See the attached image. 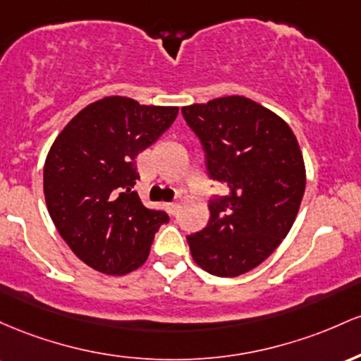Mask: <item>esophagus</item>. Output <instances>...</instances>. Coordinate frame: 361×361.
Listing matches in <instances>:
<instances>
[{
  "label": "esophagus",
  "instance_id": "esophagus-1",
  "mask_svg": "<svg viewBox=\"0 0 361 361\" xmlns=\"http://www.w3.org/2000/svg\"><path fill=\"white\" fill-rule=\"evenodd\" d=\"M167 209H169V213L170 214H177V212H179V202H176V201H172V202H167Z\"/></svg>",
  "mask_w": 361,
  "mask_h": 361
}]
</instances>
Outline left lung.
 I'll return each instance as SVG.
<instances>
[{
  "mask_svg": "<svg viewBox=\"0 0 361 361\" xmlns=\"http://www.w3.org/2000/svg\"><path fill=\"white\" fill-rule=\"evenodd\" d=\"M182 116L200 137L209 177L228 191L209 200L208 225L188 235L192 259L214 276H240L273 254L297 218L300 147L281 117L240 95L188 105Z\"/></svg>",
  "mask_w": 361,
  "mask_h": 361,
  "instance_id": "8db88e82",
  "label": "left lung"
}]
</instances>
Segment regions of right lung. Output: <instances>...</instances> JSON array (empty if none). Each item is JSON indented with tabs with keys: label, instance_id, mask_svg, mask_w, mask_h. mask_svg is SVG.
<instances>
[{
	"label": "right lung",
	"instance_id": "1",
	"mask_svg": "<svg viewBox=\"0 0 361 361\" xmlns=\"http://www.w3.org/2000/svg\"><path fill=\"white\" fill-rule=\"evenodd\" d=\"M179 107L105 97L80 111L59 133L44 165V196L61 237L85 264L126 274L147 261L169 214L133 191L136 157L176 121Z\"/></svg>",
	"mask_w": 361,
	"mask_h": 361
}]
</instances>
